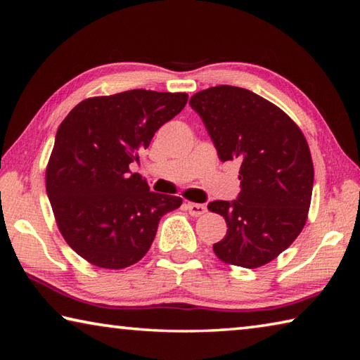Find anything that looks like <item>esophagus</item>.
Here are the masks:
<instances>
[{"label":"esophagus","instance_id":"1","mask_svg":"<svg viewBox=\"0 0 360 360\" xmlns=\"http://www.w3.org/2000/svg\"><path fill=\"white\" fill-rule=\"evenodd\" d=\"M186 209L188 210V213L192 217H201L205 212H207V207H205L204 204H196V202H187Z\"/></svg>","mask_w":360,"mask_h":360}]
</instances>
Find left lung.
I'll list each match as a JSON object with an SVG mask.
<instances>
[{"label":"left lung","mask_w":360,"mask_h":360,"mask_svg":"<svg viewBox=\"0 0 360 360\" xmlns=\"http://www.w3.org/2000/svg\"><path fill=\"white\" fill-rule=\"evenodd\" d=\"M218 158L241 164V192L207 209L224 217L227 233L213 244L219 259L248 269L286 250L307 223L314 182L308 142L278 106L249 89L219 85L190 98Z\"/></svg>","instance_id":"1"}]
</instances>
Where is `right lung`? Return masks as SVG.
<instances>
[{"label": "right lung", "mask_w": 360, "mask_h": 360, "mask_svg": "<svg viewBox=\"0 0 360 360\" xmlns=\"http://www.w3.org/2000/svg\"><path fill=\"white\" fill-rule=\"evenodd\" d=\"M186 93L131 89L86 98L57 129L46 168V192L63 238L91 264L124 269L139 262L159 221L182 204L150 192L129 164L165 122L187 103Z\"/></svg>", "instance_id": "right-lung-1"}]
</instances>
